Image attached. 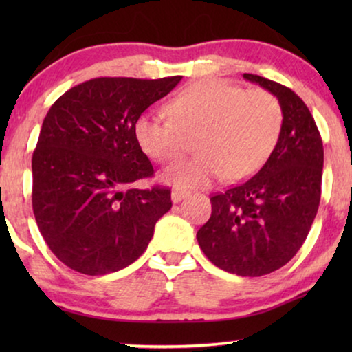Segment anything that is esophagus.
Returning a JSON list of instances; mask_svg holds the SVG:
<instances>
[{
  "instance_id": "1",
  "label": "esophagus",
  "mask_w": 352,
  "mask_h": 352,
  "mask_svg": "<svg viewBox=\"0 0 352 352\" xmlns=\"http://www.w3.org/2000/svg\"><path fill=\"white\" fill-rule=\"evenodd\" d=\"M187 197V192L182 190V189H173L171 190V200L177 204V201H181L182 199H186Z\"/></svg>"
}]
</instances>
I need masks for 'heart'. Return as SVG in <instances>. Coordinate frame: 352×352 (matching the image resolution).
Wrapping results in <instances>:
<instances>
[{
    "instance_id": "heart-1",
    "label": "heart",
    "mask_w": 352,
    "mask_h": 352,
    "mask_svg": "<svg viewBox=\"0 0 352 352\" xmlns=\"http://www.w3.org/2000/svg\"><path fill=\"white\" fill-rule=\"evenodd\" d=\"M173 118L142 113L134 134L141 151L158 163L179 158L195 139L199 157L173 163L160 175L176 187H200L223 176L242 181L254 175L278 141L283 112L266 89H247L223 80H200L168 105Z\"/></svg>"
}]
</instances>
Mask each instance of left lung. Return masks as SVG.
I'll return each instance as SVG.
<instances>
[{
	"label": "left lung",
	"mask_w": 352,
	"mask_h": 352,
	"mask_svg": "<svg viewBox=\"0 0 352 352\" xmlns=\"http://www.w3.org/2000/svg\"><path fill=\"white\" fill-rule=\"evenodd\" d=\"M243 78L280 102V136L256 175L211 197V216L197 240L214 266L259 277L285 266L309 234L320 201L324 146L300 96L264 76Z\"/></svg>",
	"instance_id": "obj_1"
}]
</instances>
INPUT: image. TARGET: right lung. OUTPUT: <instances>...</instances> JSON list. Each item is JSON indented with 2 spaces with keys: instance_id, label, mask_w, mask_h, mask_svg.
Instances as JSON below:
<instances>
[{
  "instance_id": "obj_1",
  "label": "right lung",
  "mask_w": 352,
  "mask_h": 352,
  "mask_svg": "<svg viewBox=\"0 0 352 352\" xmlns=\"http://www.w3.org/2000/svg\"><path fill=\"white\" fill-rule=\"evenodd\" d=\"M181 78L102 76L51 105L32 158V205L43 239L65 266L104 276L146 252L171 208V190L134 187L153 176L134 126Z\"/></svg>"
}]
</instances>
